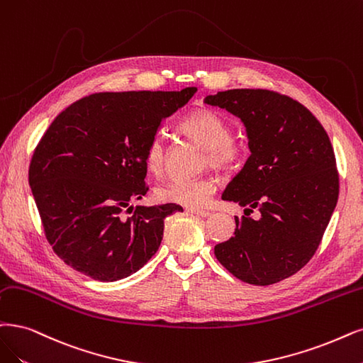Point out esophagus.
<instances>
[{
    "instance_id": "1",
    "label": "esophagus",
    "mask_w": 363,
    "mask_h": 363,
    "mask_svg": "<svg viewBox=\"0 0 363 363\" xmlns=\"http://www.w3.org/2000/svg\"><path fill=\"white\" fill-rule=\"evenodd\" d=\"M185 211L190 212V213H194V216H197V217H202V218H206V217L211 216L209 211H200V209H196V208H186Z\"/></svg>"
}]
</instances>
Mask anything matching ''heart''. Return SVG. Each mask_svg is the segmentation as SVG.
Returning a JSON list of instances; mask_svg holds the SVG:
<instances>
[{
  "instance_id": "heart-1",
  "label": "heart",
  "mask_w": 363,
  "mask_h": 363,
  "mask_svg": "<svg viewBox=\"0 0 363 363\" xmlns=\"http://www.w3.org/2000/svg\"><path fill=\"white\" fill-rule=\"evenodd\" d=\"M179 130L193 142L205 147V167H213L223 173L236 170L244 160V146L232 138V125L218 112L202 107L186 115L179 124ZM166 143L160 136H154L146 146L145 163L155 177L166 170ZM217 190L213 177H200L189 181H172L157 189L161 202L178 203L189 208H200L208 203Z\"/></svg>"
}]
</instances>
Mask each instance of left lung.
<instances>
[{
	"label": "left lung",
	"mask_w": 363,
	"mask_h": 363,
	"mask_svg": "<svg viewBox=\"0 0 363 363\" xmlns=\"http://www.w3.org/2000/svg\"><path fill=\"white\" fill-rule=\"evenodd\" d=\"M239 116L251 155L223 193L260 211L235 217V236L216 245L218 262L248 284L269 286L315 254L337 206L340 173L326 130L303 104L269 89H229L205 99Z\"/></svg>",
	"instance_id": "8db88e82"
}]
</instances>
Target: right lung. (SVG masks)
I'll return each mask as SVG.
<instances>
[{"mask_svg": "<svg viewBox=\"0 0 363 363\" xmlns=\"http://www.w3.org/2000/svg\"><path fill=\"white\" fill-rule=\"evenodd\" d=\"M196 91L96 92L53 119L35 146L28 179L45 236L65 264L112 283L157 252L164 218L182 208L133 211L128 203L150 190L145 151L161 121Z\"/></svg>", "mask_w": 363, "mask_h": 363, "instance_id": "obj_1", "label": "right lung"}]
</instances>
